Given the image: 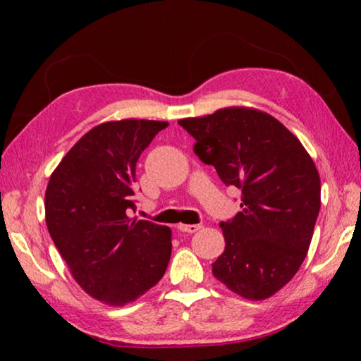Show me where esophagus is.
Returning <instances> with one entry per match:
<instances>
[{
	"label": "esophagus",
	"mask_w": 361,
	"mask_h": 361,
	"mask_svg": "<svg viewBox=\"0 0 361 361\" xmlns=\"http://www.w3.org/2000/svg\"><path fill=\"white\" fill-rule=\"evenodd\" d=\"M202 226L200 224H178L176 226V229L181 231V232H188V234H192V232H197Z\"/></svg>",
	"instance_id": "1"
}]
</instances>
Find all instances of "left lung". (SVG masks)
Wrapping results in <instances>:
<instances>
[{
  "label": "left lung",
  "mask_w": 361,
  "mask_h": 361,
  "mask_svg": "<svg viewBox=\"0 0 361 361\" xmlns=\"http://www.w3.org/2000/svg\"><path fill=\"white\" fill-rule=\"evenodd\" d=\"M178 124L194 152L226 186L242 191V212L223 221L226 248L213 276L247 299H266L295 277L320 212V176L301 142L258 109L226 108Z\"/></svg>",
  "instance_id": "8db88e82"
}]
</instances>
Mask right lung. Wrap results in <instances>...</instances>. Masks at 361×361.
Instances as JSON below:
<instances>
[{
	"label": "right lung",
	"instance_id": "1",
	"mask_svg": "<svg viewBox=\"0 0 361 361\" xmlns=\"http://www.w3.org/2000/svg\"><path fill=\"white\" fill-rule=\"evenodd\" d=\"M169 124L124 119L85 133L54 170L46 189L49 234L76 282L90 296L124 305L166 274L172 232L135 210L138 157Z\"/></svg>",
	"mask_w": 361,
	"mask_h": 361
}]
</instances>
